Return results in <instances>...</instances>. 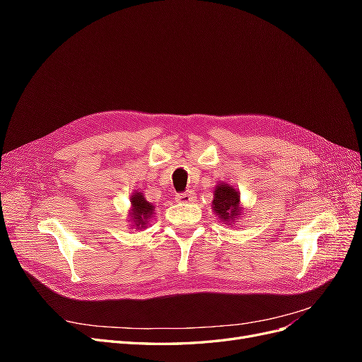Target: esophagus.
Returning <instances> with one entry per match:
<instances>
[{
    "label": "esophagus",
    "instance_id": "obj_1",
    "mask_svg": "<svg viewBox=\"0 0 362 362\" xmlns=\"http://www.w3.org/2000/svg\"><path fill=\"white\" fill-rule=\"evenodd\" d=\"M175 199L177 202H182V204H189L193 201V193L192 192H182V193H177L175 194Z\"/></svg>",
    "mask_w": 362,
    "mask_h": 362
}]
</instances>
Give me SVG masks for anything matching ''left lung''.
Instances as JSON below:
<instances>
[{"label":"left lung","mask_w":362,"mask_h":362,"mask_svg":"<svg viewBox=\"0 0 362 362\" xmlns=\"http://www.w3.org/2000/svg\"><path fill=\"white\" fill-rule=\"evenodd\" d=\"M213 210L222 222L234 223L237 217L242 214V205H240V193L229 184L221 182L214 189Z\"/></svg>","instance_id":"8db88e82"}]
</instances>
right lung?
Masks as SVG:
<instances>
[{"mask_svg": "<svg viewBox=\"0 0 362 362\" xmlns=\"http://www.w3.org/2000/svg\"><path fill=\"white\" fill-rule=\"evenodd\" d=\"M156 206L149 204L141 192H136L131 194V210H129V222H133L136 229L146 228L151 216L154 214Z\"/></svg>", "mask_w": 362, "mask_h": 362, "instance_id": "right-lung-1", "label": "right lung"}]
</instances>
